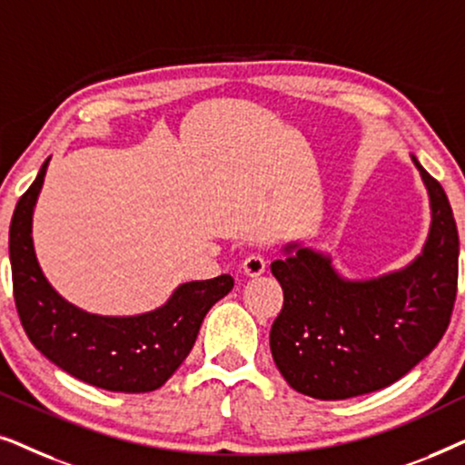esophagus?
Instances as JSON below:
<instances>
[{
	"label": "esophagus",
	"instance_id": "obj_1",
	"mask_svg": "<svg viewBox=\"0 0 465 465\" xmlns=\"http://www.w3.org/2000/svg\"><path fill=\"white\" fill-rule=\"evenodd\" d=\"M243 271H245V275H250V277L262 275V272L266 271V258L262 256V253H250V256L243 260Z\"/></svg>",
	"mask_w": 465,
	"mask_h": 465
}]
</instances>
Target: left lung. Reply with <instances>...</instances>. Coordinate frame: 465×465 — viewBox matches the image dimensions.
Here are the masks:
<instances>
[{
  "label": "left lung",
  "mask_w": 465,
  "mask_h": 465,
  "mask_svg": "<svg viewBox=\"0 0 465 465\" xmlns=\"http://www.w3.org/2000/svg\"><path fill=\"white\" fill-rule=\"evenodd\" d=\"M428 186L431 231L409 269L353 283L330 260L288 247L271 272L283 290L271 328L272 360L292 390L317 400H347L396 383L447 332L457 296L460 237L449 199L417 158Z\"/></svg>",
  "instance_id": "1"
}]
</instances>
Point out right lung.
<instances>
[{"mask_svg":"<svg viewBox=\"0 0 465 465\" xmlns=\"http://www.w3.org/2000/svg\"><path fill=\"white\" fill-rule=\"evenodd\" d=\"M48 161L16 203L10 222L12 290L18 317L37 351L88 385L107 391H154L193 349L207 311L232 290L220 275L175 290L164 307L137 317H99L75 309L42 275L31 239V215Z\"/></svg>","mask_w":465,"mask_h":465,"instance_id":"1","label":"right lung"}]
</instances>
